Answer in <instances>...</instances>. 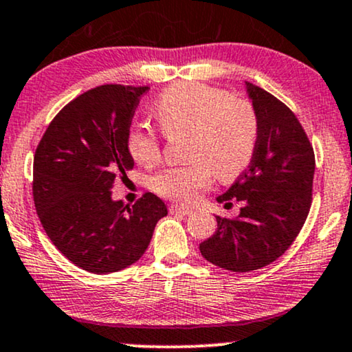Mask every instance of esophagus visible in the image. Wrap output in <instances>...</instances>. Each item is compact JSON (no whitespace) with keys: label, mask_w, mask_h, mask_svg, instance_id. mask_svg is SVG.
<instances>
[{"label":"esophagus","mask_w":352,"mask_h":352,"mask_svg":"<svg viewBox=\"0 0 352 352\" xmlns=\"http://www.w3.org/2000/svg\"><path fill=\"white\" fill-rule=\"evenodd\" d=\"M168 210H170V213H180V214H190L193 213L192 208H188V206H184V205H170L168 206Z\"/></svg>","instance_id":"obj_1"}]
</instances>
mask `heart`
I'll use <instances>...</instances> for the list:
<instances>
[{"label": "heart", "instance_id": "1", "mask_svg": "<svg viewBox=\"0 0 352 352\" xmlns=\"http://www.w3.org/2000/svg\"><path fill=\"white\" fill-rule=\"evenodd\" d=\"M154 114L167 135L190 134L188 159H193L154 177L152 188L162 197L193 201L208 187L211 172L219 180H232L251 164L259 134L256 111L223 88L200 82L175 83L155 101ZM128 151L144 167L160 159L157 139L144 128L129 131Z\"/></svg>", "mask_w": 352, "mask_h": 352}]
</instances>
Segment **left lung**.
I'll return each mask as SVG.
<instances>
[{
	"label": "left lung",
	"mask_w": 352,
	"mask_h": 352,
	"mask_svg": "<svg viewBox=\"0 0 352 352\" xmlns=\"http://www.w3.org/2000/svg\"><path fill=\"white\" fill-rule=\"evenodd\" d=\"M259 122L251 165L219 195L243 201L238 218L217 217L213 236L200 244L206 261L231 272L265 267L290 248L311 205L315 154L297 116L280 100L245 82Z\"/></svg>",
	"instance_id": "obj_1"
}]
</instances>
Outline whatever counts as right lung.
I'll use <instances>...</instances> for the list:
<instances>
[{
  "label": "right lung",
  "mask_w": 352,
  "mask_h": 352,
  "mask_svg": "<svg viewBox=\"0 0 352 352\" xmlns=\"http://www.w3.org/2000/svg\"><path fill=\"white\" fill-rule=\"evenodd\" d=\"M149 87L103 85L70 101L34 155V205L55 248L77 267L111 274L142 257L167 217L157 195L133 206L114 200L118 175L133 170L131 122Z\"/></svg>",
  "instance_id": "right-lung-1"
}]
</instances>
